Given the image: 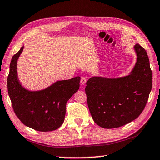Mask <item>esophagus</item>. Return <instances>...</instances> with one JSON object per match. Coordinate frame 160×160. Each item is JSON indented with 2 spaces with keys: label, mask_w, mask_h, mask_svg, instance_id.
Wrapping results in <instances>:
<instances>
[{
  "label": "esophagus",
  "mask_w": 160,
  "mask_h": 160,
  "mask_svg": "<svg viewBox=\"0 0 160 160\" xmlns=\"http://www.w3.org/2000/svg\"><path fill=\"white\" fill-rule=\"evenodd\" d=\"M87 82V79L85 78V77H82L81 78V80H80V82L82 85H85V84Z\"/></svg>",
  "instance_id": "obj_1"
}]
</instances>
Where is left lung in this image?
<instances>
[{"label":"left lung","mask_w":160,"mask_h":160,"mask_svg":"<svg viewBox=\"0 0 160 160\" xmlns=\"http://www.w3.org/2000/svg\"><path fill=\"white\" fill-rule=\"evenodd\" d=\"M135 66L128 75L118 78L92 77L85 92L90 113L97 125L115 128L131 122L140 116L148 102L152 72L146 51L136 44Z\"/></svg>","instance_id":"obj_1"}]
</instances>
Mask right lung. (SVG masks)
Here are the masks:
<instances>
[{
  "label": "right lung",
  "instance_id": "obj_1",
  "mask_svg": "<svg viewBox=\"0 0 160 160\" xmlns=\"http://www.w3.org/2000/svg\"><path fill=\"white\" fill-rule=\"evenodd\" d=\"M24 46L12 56L8 77V91L13 110L25 126L38 131L58 128L66 115V102L79 90L80 77L58 80L46 89L30 91L23 88L18 76L17 64Z\"/></svg>",
  "mask_w": 160,
  "mask_h": 160
}]
</instances>
